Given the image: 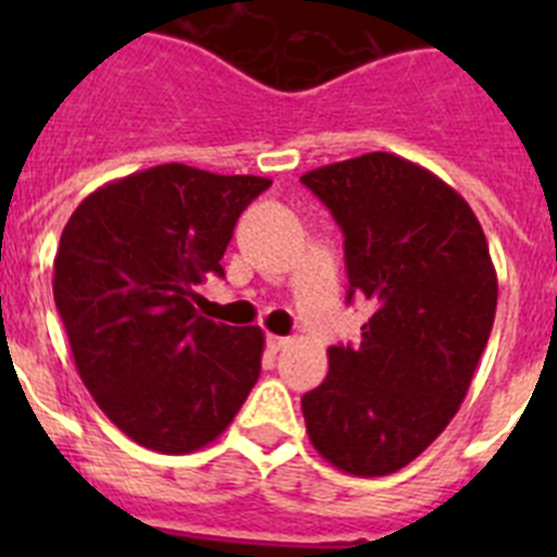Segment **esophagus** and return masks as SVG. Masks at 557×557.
Masks as SVG:
<instances>
[{"label": "esophagus", "instance_id": "obj_1", "mask_svg": "<svg viewBox=\"0 0 557 557\" xmlns=\"http://www.w3.org/2000/svg\"><path fill=\"white\" fill-rule=\"evenodd\" d=\"M289 343H293V339L289 337H278V334H268V348L270 351H282V348H287Z\"/></svg>", "mask_w": 557, "mask_h": 557}]
</instances>
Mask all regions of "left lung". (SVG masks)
<instances>
[{"mask_svg":"<svg viewBox=\"0 0 557 557\" xmlns=\"http://www.w3.org/2000/svg\"><path fill=\"white\" fill-rule=\"evenodd\" d=\"M304 184L346 236L348 301L373 304L362 343L329 348L301 398L318 455L354 476L405 469L469 393L496 312V270L471 206L424 166L366 152Z\"/></svg>","mask_w":557,"mask_h":557,"instance_id":"left-lung-1","label":"left lung"}]
</instances>
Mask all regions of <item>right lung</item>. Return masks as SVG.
Wrapping results in <instances>:
<instances>
[{
  "mask_svg": "<svg viewBox=\"0 0 557 557\" xmlns=\"http://www.w3.org/2000/svg\"><path fill=\"white\" fill-rule=\"evenodd\" d=\"M270 186L161 164L100 186L69 218L55 307L83 385L131 441L189 455L223 435L262 371L264 332L195 309L236 218Z\"/></svg>",
  "mask_w": 557,
  "mask_h": 557,
  "instance_id": "add662e5",
  "label": "right lung"
}]
</instances>
